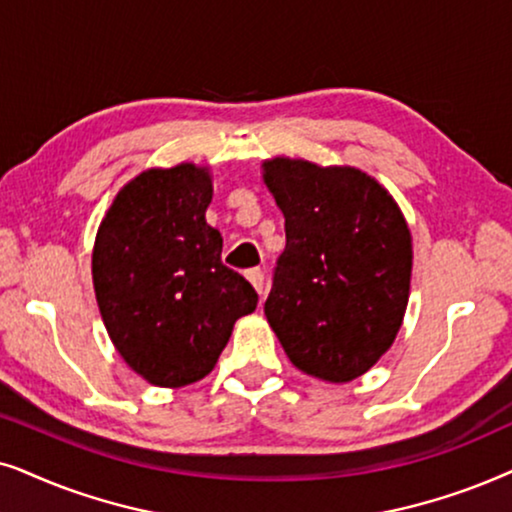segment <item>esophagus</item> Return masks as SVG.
I'll list each match as a JSON object with an SVG mask.
<instances>
[{
    "mask_svg": "<svg viewBox=\"0 0 512 512\" xmlns=\"http://www.w3.org/2000/svg\"><path fill=\"white\" fill-rule=\"evenodd\" d=\"M245 278L252 283V288L260 292V295H264V271L262 269H248L245 271Z\"/></svg>",
    "mask_w": 512,
    "mask_h": 512,
    "instance_id": "1",
    "label": "esophagus"
}]
</instances>
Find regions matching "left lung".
<instances>
[{
  "label": "left lung",
  "instance_id": "obj_1",
  "mask_svg": "<svg viewBox=\"0 0 512 512\" xmlns=\"http://www.w3.org/2000/svg\"><path fill=\"white\" fill-rule=\"evenodd\" d=\"M285 217L264 313L292 365L325 381L370 370L410 297L412 236L393 196L356 168L264 163Z\"/></svg>",
  "mask_w": 512,
  "mask_h": 512
}]
</instances>
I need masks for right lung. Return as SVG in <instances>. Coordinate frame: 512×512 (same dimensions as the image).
I'll return each mask as SVG.
<instances>
[{
    "mask_svg": "<svg viewBox=\"0 0 512 512\" xmlns=\"http://www.w3.org/2000/svg\"><path fill=\"white\" fill-rule=\"evenodd\" d=\"M206 168H152L121 189L98 229L93 285L121 358L149 384L177 388L213 370L257 292L222 264L206 222Z\"/></svg>",
    "mask_w": 512,
    "mask_h": 512,
    "instance_id": "obj_1",
    "label": "right lung"
}]
</instances>
